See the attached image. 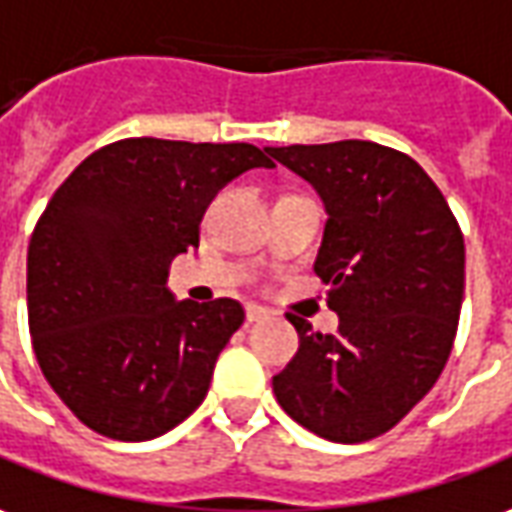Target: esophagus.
Instances as JSON below:
<instances>
[{
    "mask_svg": "<svg viewBox=\"0 0 512 512\" xmlns=\"http://www.w3.org/2000/svg\"><path fill=\"white\" fill-rule=\"evenodd\" d=\"M245 317H248V323H262L270 317V312L264 309V306H256V303H250L248 309H245Z\"/></svg>",
    "mask_w": 512,
    "mask_h": 512,
    "instance_id": "34e87169",
    "label": "esophagus"
}]
</instances>
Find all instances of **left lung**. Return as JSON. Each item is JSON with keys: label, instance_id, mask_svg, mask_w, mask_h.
Returning <instances> with one entry per match:
<instances>
[{"label": "left lung", "instance_id": "1", "mask_svg": "<svg viewBox=\"0 0 512 512\" xmlns=\"http://www.w3.org/2000/svg\"><path fill=\"white\" fill-rule=\"evenodd\" d=\"M267 153L326 203L315 273L340 315L337 334L292 317L301 348L273 376V393L320 438H379L449 362L465 287L460 222L421 164L393 147L345 139Z\"/></svg>", "mask_w": 512, "mask_h": 512}]
</instances>
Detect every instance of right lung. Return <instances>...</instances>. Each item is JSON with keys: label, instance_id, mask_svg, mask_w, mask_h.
I'll return each mask as SVG.
<instances>
[{"label": "right lung", "instance_id": "add662e5", "mask_svg": "<svg viewBox=\"0 0 512 512\" xmlns=\"http://www.w3.org/2000/svg\"><path fill=\"white\" fill-rule=\"evenodd\" d=\"M276 167L253 144L122 139L55 189L27 250V323L38 368L77 421L111 440H153L209 393L242 303L175 301L169 262L197 248L228 181Z\"/></svg>", "mask_w": 512, "mask_h": 512}]
</instances>
